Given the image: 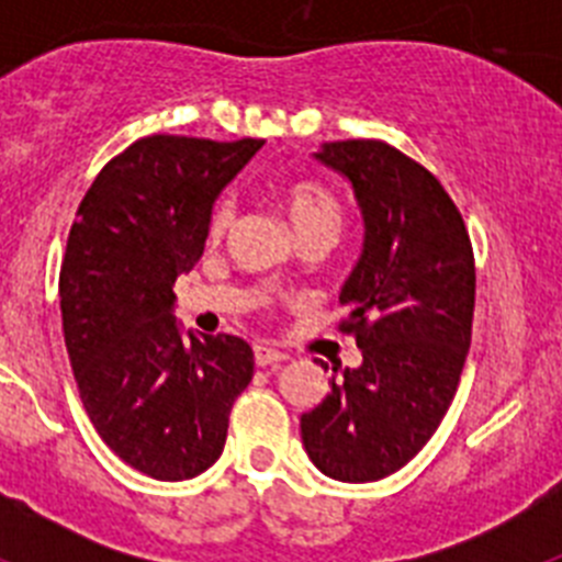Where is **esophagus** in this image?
I'll return each instance as SVG.
<instances>
[{"mask_svg": "<svg viewBox=\"0 0 562 562\" xmlns=\"http://www.w3.org/2000/svg\"><path fill=\"white\" fill-rule=\"evenodd\" d=\"M252 355H256V366H261V369H265V366H278V362L286 360L284 351L270 349V346H261V342H258L256 349H252Z\"/></svg>", "mask_w": 562, "mask_h": 562, "instance_id": "34e87169", "label": "esophagus"}]
</instances>
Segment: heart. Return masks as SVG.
Segmentation results:
<instances>
[{
    "mask_svg": "<svg viewBox=\"0 0 562 562\" xmlns=\"http://www.w3.org/2000/svg\"><path fill=\"white\" fill-rule=\"evenodd\" d=\"M284 211L295 236H304L310 231H329L337 236L342 225V207L335 193L312 180H297L284 188ZM231 222L233 202L227 196H220L207 213V236H222Z\"/></svg>",
    "mask_w": 562,
    "mask_h": 562,
    "instance_id": "1",
    "label": "heart"
}]
</instances>
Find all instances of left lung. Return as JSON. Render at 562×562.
<instances>
[{
	"instance_id": "8db88e82",
	"label": "left lung",
	"mask_w": 562,
	"mask_h": 562,
	"mask_svg": "<svg viewBox=\"0 0 562 562\" xmlns=\"http://www.w3.org/2000/svg\"><path fill=\"white\" fill-rule=\"evenodd\" d=\"M315 157L351 182L366 227L340 292V331L362 366L331 376L301 439L321 473L366 484L408 464L448 414L473 335L475 258L450 193L408 154L337 140Z\"/></svg>"
}]
</instances>
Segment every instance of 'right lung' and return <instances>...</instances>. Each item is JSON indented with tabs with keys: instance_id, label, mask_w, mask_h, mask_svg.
I'll list each match as a JSON object with an SVG mask.
<instances>
[{
	"instance_id": "right-lung-1",
	"label": "right lung",
	"mask_w": 562,
	"mask_h": 562,
	"mask_svg": "<svg viewBox=\"0 0 562 562\" xmlns=\"http://www.w3.org/2000/svg\"><path fill=\"white\" fill-rule=\"evenodd\" d=\"M261 146L148 134L101 168L69 227L58 295L78 394L112 453L151 479L205 473L252 380L241 337L182 340L171 304L213 200Z\"/></svg>"
}]
</instances>
